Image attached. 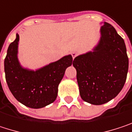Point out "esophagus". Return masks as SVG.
<instances>
[{"mask_svg": "<svg viewBox=\"0 0 132 132\" xmlns=\"http://www.w3.org/2000/svg\"><path fill=\"white\" fill-rule=\"evenodd\" d=\"M71 55H72V57H73V58H74L77 55V53L76 52H73L72 53H71Z\"/></svg>", "mask_w": 132, "mask_h": 132, "instance_id": "obj_1", "label": "esophagus"}]
</instances>
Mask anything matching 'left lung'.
<instances>
[{
	"instance_id": "8db88e82",
	"label": "left lung",
	"mask_w": 132,
	"mask_h": 132,
	"mask_svg": "<svg viewBox=\"0 0 132 132\" xmlns=\"http://www.w3.org/2000/svg\"><path fill=\"white\" fill-rule=\"evenodd\" d=\"M100 39L93 49L74 58L77 80L82 100L102 105L123 88L128 70L124 39L106 22L100 28Z\"/></svg>"
}]
</instances>
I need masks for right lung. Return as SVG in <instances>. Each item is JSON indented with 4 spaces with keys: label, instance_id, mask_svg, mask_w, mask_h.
I'll use <instances>...</instances> for the list:
<instances>
[{
    "label": "right lung",
    "instance_id": "obj_1",
    "mask_svg": "<svg viewBox=\"0 0 132 132\" xmlns=\"http://www.w3.org/2000/svg\"><path fill=\"white\" fill-rule=\"evenodd\" d=\"M20 36L10 44L4 60V72L13 96L27 107L40 109L57 98L58 87L64 72L72 64L71 55L64 56L36 71L23 68L18 60Z\"/></svg>",
    "mask_w": 132,
    "mask_h": 132
}]
</instances>
